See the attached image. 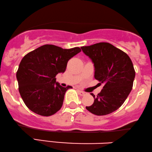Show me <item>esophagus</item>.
<instances>
[{"instance_id": "obj_1", "label": "esophagus", "mask_w": 152, "mask_h": 152, "mask_svg": "<svg viewBox=\"0 0 152 152\" xmlns=\"http://www.w3.org/2000/svg\"><path fill=\"white\" fill-rule=\"evenodd\" d=\"M78 92H79V94L81 96H84V95H85V94H86V92H83V91H82V90H78Z\"/></svg>"}]
</instances>
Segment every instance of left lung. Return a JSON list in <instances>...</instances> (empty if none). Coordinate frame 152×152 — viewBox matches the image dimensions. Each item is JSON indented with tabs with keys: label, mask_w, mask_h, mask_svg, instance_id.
<instances>
[{
	"label": "left lung",
	"mask_w": 152,
	"mask_h": 152,
	"mask_svg": "<svg viewBox=\"0 0 152 152\" xmlns=\"http://www.w3.org/2000/svg\"><path fill=\"white\" fill-rule=\"evenodd\" d=\"M94 66V78L103 89L86 109L95 115H107L116 111L126 100L133 87L135 70L126 53L109 42L81 47Z\"/></svg>",
	"instance_id": "8db88e82"
}]
</instances>
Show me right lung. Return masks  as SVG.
Returning <instances> with one entry per match:
<instances>
[{
  "mask_svg": "<svg viewBox=\"0 0 152 152\" xmlns=\"http://www.w3.org/2000/svg\"><path fill=\"white\" fill-rule=\"evenodd\" d=\"M80 52L78 47L62 49L54 45H44L23 57L16 77L27 107L45 117L61 109L66 91L72 87L60 86L55 77L65 72L68 60Z\"/></svg>",
  "mask_w": 152,
  "mask_h": 152,
  "instance_id": "1",
  "label": "right lung"
}]
</instances>
